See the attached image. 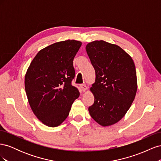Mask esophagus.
<instances>
[{"label":"esophagus","mask_w":161,"mask_h":161,"mask_svg":"<svg viewBox=\"0 0 161 161\" xmlns=\"http://www.w3.org/2000/svg\"><path fill=\"white\" fill-rule=\"evenodd\" d=\"M80 86V88H81L82 92H85L86 91L87 86H86V85H81Z\"/></svg>","instance_id":"esophagus-1"}]
</instances>
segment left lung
<instances>
[{
  "mask_svg": "<svg viewBox=\"0 0 161 161\" xmlns=\"http://www.w3.org/2000/svg\"><path fill=\"white\" fill-rule=\"evenodd\" d=\"M86 51L96 75L90 89L95 101L89 108V114L102 126L113 125L123 118L134 100V62L122 48L103 40L89 43Z\"/></svg>",
  "mask_w": 161,
  "mask_h": 161,
  "instance_id": "left-lung-1",
  "label": "left lung"
}]
</instances>
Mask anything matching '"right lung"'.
I'll return each mask as SVG.
<instances>
[{"label": "right lung", "mask_w": 161, "mask_h": 161, "mask_svg": "<svg viewBox=\"0 0 161 161\" xmlns=\"http://www.w3.org/2000/svg\"><path fill=\"white\" fill-rule=\"evenodd\" d=\"M82 45L76 40L62 41L39 52L25 76V89L31 108L49 127L64 121L74 101L80 95L71 82L75 71L73 60Z\"/></svg>", "instance_id": "add662e5"}]
</instances>
